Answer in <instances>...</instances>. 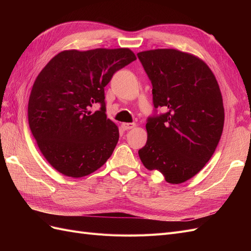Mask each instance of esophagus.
Returning a JSON list of instances; mask_svg holds the SVG:
<instances>
[{
  "instance_id": "esophagus-1",
  "label": "esophagus",
  "mask_w": 251,
  "mask_h": 251,
  "mask_svg": "<svg viewBox=\"0 0 251 251\" xmlns=\"http://www.w3.org/2000/svg\"><path fill=\"white\" fill-rule=\"evenodd\" d=\"M135 126H136L135 123H124V124H121V127H123L124 131L131 130V128L135 127Z\"/></svg>"
}]
</instances>
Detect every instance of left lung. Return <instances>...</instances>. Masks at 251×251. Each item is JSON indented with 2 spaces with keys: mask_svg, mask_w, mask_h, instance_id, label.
<instances>
[{
  "mask_svg": "<svg viewBox=\"0 0 251 251\" xmlns=\"http://www.w3.org/2000/svg\"><path fill=\"white\" fill-rule=\"evenodd\" d=\"M153 86L155 114L148 118V140L138 151L143 165L179 184L208 162L221 138L223 100L214 73L202 59L176 49L137 54ZM158 107L166 113L157 116Z\"/></svg>",
  "mask_w": 251,
  "mask_h": 251,
  "instance_id": "8db88e82",
  "label": "left lung"
}]
</instances>
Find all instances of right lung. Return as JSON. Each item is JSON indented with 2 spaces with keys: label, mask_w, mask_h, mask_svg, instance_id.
<instances>
[{
  "label": "right lung",
  "mask_w": 251,
  "mask_h": 251,
  "mask_svg": "<svg viewBox=\"0 0 251 251\" xmlns=\"http://www.w3.org/2000/svg\"><path fill=\"white\" fill-rule=\"evenodd\" d=\"M136 59L127 48L59 52L37 75L28 102L29 126L46 160L65 176L80 178L111 157L119 139L105 115L104 87ZM100 103L92 113L89 107Z\"/></svg>",
  "instance_id": "obj_1"
}]
</instances>
